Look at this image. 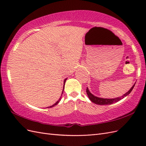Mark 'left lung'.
<instances>
[{
	"label": "left lung",
	"instance_id": "1",
	"mask_svg": "<svg viewBox=\"0 0 146 146\" xmlns=\"http://www.w3.org/2000/svg\"><path fill=\"white\" fill-rule=\"evenodd\" d=\"M135 83L133 85V86L130 88V90L127 92H126L125 94H124L121 97H119V98H114V99H104V98H98V97H96L92 94H91L90 90H88V88H86V93L88 94V98H89V99H90V100L97 105H110V104H113L114 103L117 102L121 100L123 98H124L125 97L129 95L131 92L132 90L133 89Z\"/></svg>",
	"mask_w": 146,
	"mask_h": 146
}]
</instances>
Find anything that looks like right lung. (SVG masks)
<instances>
[{
    "label": "right lung",
    "mask_w": 146,
    "mask_h": 146,
    "mask_svg": "<svg viewBox=\"0 0 146 146\" xmlns=\"http://www.w3.org/2000/svg\"><path fill=\"white\" fill-rule=\"evenodd\" d=\"M66 80H67V78H66L65 80H64V87H63V90H64V84H65V82H66ZM63 92H62V94H63ZM62 94H61V96H62ZM61 97H60V98L58 99V100L57 101L55 104H54V105H52V106H50V107H48V108H51V107H54V106H55V105H56L57 104H58L60 102V101L61 100Z\"/></svg>",
    "instance_id": "add662e5"
}]
</instances>
